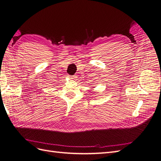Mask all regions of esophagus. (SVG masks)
<instances>
[{"instance_id":"esophagus-1","label":"esophagus","mask_w":161,"mask_h":161,"mask_svg":"<svg viewBox=\"0 0 161 161\" xmlns=\"http://www.w3.org/2000/svg\"><path fill=\"white\" fill-rule=\"evenodd\" d=\"M70 78V79H74L75 78V76H69Z\"/></svg>"}]
</instances>
